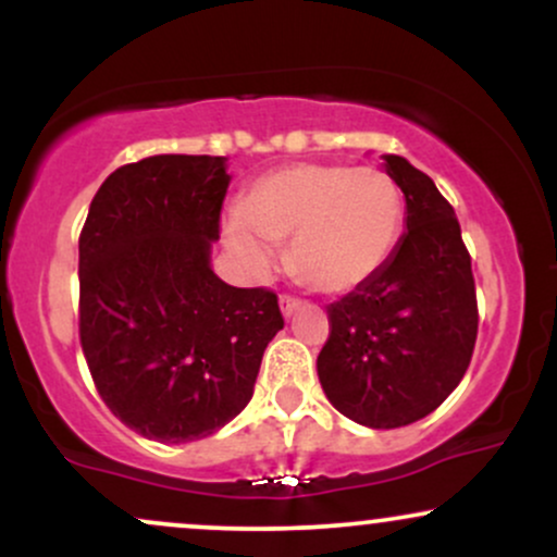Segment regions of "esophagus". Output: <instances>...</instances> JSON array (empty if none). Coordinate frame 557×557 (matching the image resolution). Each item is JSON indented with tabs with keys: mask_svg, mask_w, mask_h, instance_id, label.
I'll use <instances>...</instances> for the list:
<instances>
[{
	"mask_svg": "<svg viewBox=\"0 0 557 557\" xmlns=\"http://www.w3.org/2000/svg\"><path fill=\"white\" fill-rule=\"evenodd\" d=\"M300 306H304V300L296 298V296H290V293H283V296H280V309H283L285 317L296 314Z\"/></svg>",
	"mask_w": 557,
	"mask_h": 557,
	"instance_id": "obj_1",
	"label": "esophagus"
}]
</instances>
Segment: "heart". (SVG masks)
<instances>
[{
  "label": "heart",
  "mask_w": 557,
  "mask_h": 557,
  "mask_svg": "<svg viewBox=\"0 0 557 557\" xmlns=\"http://www.w3.org/2000/svg\"><path fill=\"white\" fill-rule=\"evenodd\" d=\"M406 220L400 185L380 168L298 162L257 177L225 243L253 274L277 261L272 240H290L287 261L304 283L348 293L393 257Z\"/></svg>",
  "instance_id": "obj_1"
}]
</instances>
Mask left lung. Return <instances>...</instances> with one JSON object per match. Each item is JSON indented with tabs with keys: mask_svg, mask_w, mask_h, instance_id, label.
<instances>
[{
	"mask_svg": "<svg viewBox=\"0 0 557 557\" xmlns=\"http://www.w3.org/2000/svg\"><path fill=\"white\" fill-rule=\"evenodd\" d=\"M406 196V235L374 277L327 306L317 372L343 417L372 430L424 419L463 380L479 309L469 248L430 175L387 154Z\"/></svg>",
	"mask_w": 557,
	"mask_h": 557,
	"instance_id": "left-lung-1",
	"label": "left lung"
}]
</instances>
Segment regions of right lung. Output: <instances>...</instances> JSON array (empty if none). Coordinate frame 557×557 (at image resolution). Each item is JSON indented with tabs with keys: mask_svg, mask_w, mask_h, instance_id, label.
Here are the masks:
<instances>
[{
	"mask_svg": "<svg viewBox=\"0 0 557 557\" xmlns=\"http://www.w3.org/2000/svg\"><path fill=\"white\" fill-rule=\"evenodd\" d=\"M225 157L157 154L96 190L78 240V332L107 408L157 443L214 434L248 406L277 293L233 287L209 267Z\"/></svg>",
	"mask_w": 557,
	"mask_h": 557,
	"instance_id": "obj_1",
	"label": "right lung"
}]
</instances>
